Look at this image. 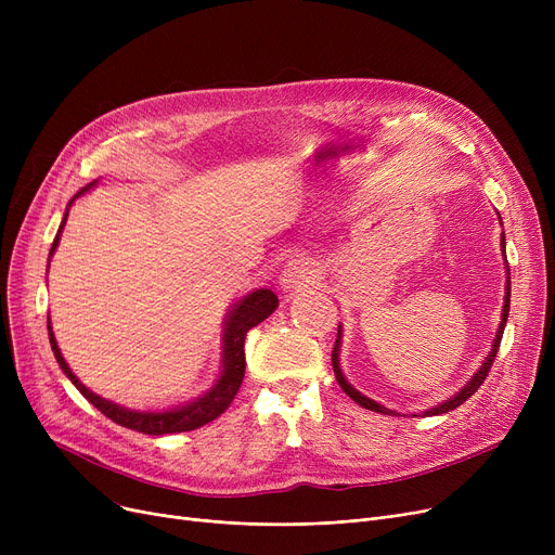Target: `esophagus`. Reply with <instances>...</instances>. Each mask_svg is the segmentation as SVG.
Instances as JSON below:
<instances>
[{"instance_id": "34e87169", "label": "esophagus", "mask_w": 555, "mask_h": 555, "mask_svg": "<svg viewBox=\"0 0 555 555\" xmlns=\"http://www.w3.org/2000/svg\"><path fill=\"white\" fill-rule=\"evenodd\" d=\"M314 270H312V266L308 260H304V258H295V260H289L287 266H285V270L281 272V276H279V285L285 289V293H301L304 287H308V285H312L314 283Z\"/></svg>"}]
</instances>
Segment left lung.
<instances>
[{
  "label": "left lung",
  "instance_id": "1",
  "mask_svg": "<svg viewBox=\"0 0 555 555\" xmlns=\"http://www.w3.org/2000/svg\"><path fill=\"white\" fill-rule=\"evenodd\" d=\"M506 245H504V236H502V249H504ZM504 256H506V249H504ZM508 310H511V276H508V283H506V297H504V310H502V322H500V328H498V335H494V341H492V348H490V353H488V358H486V362L481 364V369L473 375V380L465 385L456 396H452V398H448L446 402H441L439 406H431V410H427V412H423V416H436V414H448L450 410H456L459 404H463L465 400H468L481 385H483V380H486V375L490 373V366H492V362H494V358H498V351H500V344H502V335H504V326H506V322H508ZM339 344H341V326H339V331H337V339H335V348H333V371H335V377H337V383H339V387L344 389V393L346 396H351L360 406H364V410H371V412H377V414H391V416H396V412H391V410H387V406H383L380 402H375V400H371V398H366V396H362L358 389H353L351 385L346 383V377H344V373H341V369H339Z\"/></svg>",
  "mask_w": 555,
  "mask_h": 555
}]
</instances>
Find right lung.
I'll return each mask as SVG.
<instances>
[{
	"label": "right lung",
	"mask_w": 555,
	"mask_h": 555,
	"mask_svg": "<svg viewBox=\"0 0 555 555\" xmlns=\"http://www.w3.org/2000/svg\"><path fill=\"white\" fill-rule=\"evenodd\" d=\"M94 184H87L85 189H80L76 193V197H80L85 191H90ZM74 197V199H76ZM72 199V202H74ZM69 202V207H72ZM69 209L63 218L61 229L55 233V241L51 245V254L57 247V241H61V233L63 227L67 222ZM49 254V256H51ZM279 306L276 295L272 289H256V293H249L247 297H243L236 306H233L224 319V335H222V373L218 377V383L204 393L197 400L178 406V410H170V412H137V410H126L121 404H114L112 400H105L96 393H92L87 389L78 377L72 373L69 364L65 362L61 348H57V341L53 337L51 331V322H47L49 328V341H51V351L61 364V369L65 371V375L74 383V387L90 400L101 414H105L109 421H114L116 425L141 431V434H151V436H162V434H175V431H191L197 429L202 425H207L211 421H216L227 406L231 404V400L236 398L241 385H243V377H245V337L249 333V328L258 326L262 319H268Z\"/></svg>",
	"instance_id": "1"
}]
</instances>
